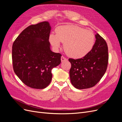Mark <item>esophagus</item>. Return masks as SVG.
<instances>
[{
  "label": "esophagus",
  "instance_id": "1",
  "mask_svg": "<svg viewBox=\"0 0 122 122\" xmlns=\"http://www.w3.org/2000/svg\"><path fill=\"white\" fill-rule=\"evenodd\" d=\"M67 61V59L66 58H65L64 56H62L61 57V62L66 61Z\"/></svg>",
  "mask_w": 122,
  "mask_h": 122
}]
</instances>
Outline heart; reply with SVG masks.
Here are the masks:
<instances>
[{
  "label": "heart",
  "instance_id": "obj_1",
  "mask_svg": "<svg viewBox=\"0 0 122 122\" xmlns=\"http://www.w3.org/2000/svg\"><path fill=\"white\" fill-rule=\"evenodd\" d=\"M56 35H49V42L55 49L64 43V48L69 56L74 58L84 57L93 49L95 36L91 30L75 25H61L55 30Z\"/></svg>",
  "mask_w": 122,
  "mask_h": 122
}]
</instances>
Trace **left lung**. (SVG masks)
Wrapping results in <instances>:
<instances>
[{"label":"left lung","mask_w":122,"mask_h":122,"mask_svg":"<svg viewBox=\"0 0 122 122\" xmlns=\"http://www.w3.org/2000/svg\"><path fill=\"white\" fill-rule=\"evenodd\" d=\"M93 49L84 57L74 60L71 64L70 77L71 83L77 89L93 87L104 75L108 62V47L105 40L98 34Z\"/></svg>","instance_id":"left-lung-1"}]
</instances>
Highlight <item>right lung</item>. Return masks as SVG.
<instances>
[{"label":"right lung","instance_id":"add662e5","mask_svg":"<svg viewBox=\"0 0 122 122\" xmlns=\"http://www.w3.org/2000/svg\"><path fill=\"white\" fill-rule=\"evenodd\" d=\"M49 23L44 21L26 28L12 47L14 71L26 86L43 89L52 79V69L61 62V54L50 50Z\"/></svg>","mask_w":122,"mask_h":122}]
</instances>
